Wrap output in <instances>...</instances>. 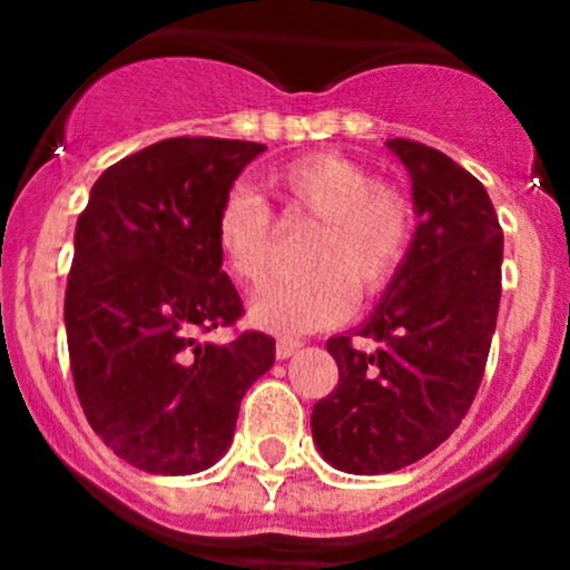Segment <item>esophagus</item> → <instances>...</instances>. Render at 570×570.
I'll list each match as a JSON object with an SVG mask.
<instances>
[{
    "mask_svg": "<svg viewBox=\"0 0 570 570\" xmlns=\"http://www.w3.org/2000/svg\"><path fill=\"white\" fill-rule=\"evenodd\" d=\"M297 350H301V342H297V338H278V344H275V358L286 361L289 355H295Z\"/></svg>",
    "mask_w": 570,
    "mask_h": 570,
    "instance_id": "34e87169",
    "label": "esophagus"
}]
</instances>
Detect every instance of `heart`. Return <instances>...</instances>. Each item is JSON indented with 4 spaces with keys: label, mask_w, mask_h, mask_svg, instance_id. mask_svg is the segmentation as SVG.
Returning a JSON list of instances; mask_svg holds the SVG:
<instances>
[{
    "label": "heart",
    "mask_w": 570,
    "mask_h": 570,
    "mask_svg": "<svg viewBox=\"0 0 570 570\" xmlns=\"http://www.w3.org/2000/svg\"><path fill=\"white\" fill-rule=\"evenodd\" d=\"M289 215L320 220L306 253L308 273L275 278L253 295L248 320L269 333H312L353 312L355 295L375 297L396 278L413 243V209L402 193L375 184L370 170L342 154L295 159L275 176ZM215 243L228 273L258 284L269 267L275 217L245 184L223 195Z\"/></svg>",
    "instance_id": "b5f03b06"
}]
</instances>
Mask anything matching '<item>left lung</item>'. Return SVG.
<instances>
[{
    "instance_id": "left-lung-1",
    "label": "left lung",
    "mask_w": 570,
    "mask_h": 570,
    "mask_svg": "<svg viewBox=\"0 0 570 570\" xmlns=\"http://www.w3.org/2000/svg\"><path fill=\"white\" fill-rule=\"evenodd\" d=\"M411 176L419 226L396 278L350 336L327 338L338 386L314 405L320 455L389 474L444 444L474 402L497 331L504 234L485 187L446 154L386 142Z\"/></svg>"
}]
</instances>
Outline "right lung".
<instances>
[{
	"instance_id": "add662e5",
	"label": "right lung",
	"mask_w": 570,
	"mask_h": 570,
	"mask_svg": "<svg viewBox=\"0 0 570 570\" xmlns=\"http://www.w3.org/2000/svg\"><path fill=\"white\" fill-rule=\"evenodd\" d=\"M267 146L170 137L99 176L73 232L66 333L73 386L101 441L148 474H198L228 452L239 402L275 342L195 333L232 325L243 301L223 273L215 215Z\"/></svg>"
}]
</instances>
